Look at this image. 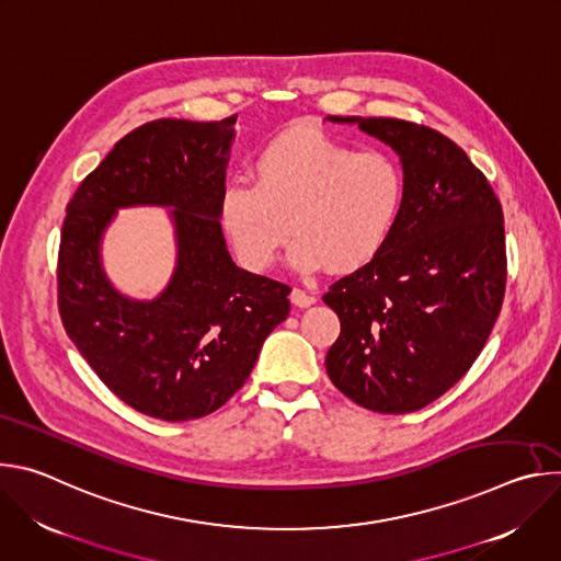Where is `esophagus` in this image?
Masks as SVG:
<instances>
[{
	"instance_id": "34e87169",
	"label": "esophagus",
	"mask_w": 561,
	"mask_h": 561,
	"mask_svg": "<svg viewBox=\"0 0 561 561\" xmlns=\"http://www.w3.org/2000/svg\"><path fill=\"white\" fill-rule=\"evenodd\" d=\"M290 301H293L297 308H308V306H312L317 299H314L312 295L304 293L301 288H293V290H290Z\"/></svg>"
}]
</instances>
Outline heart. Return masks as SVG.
<instances>
[{
	"label": "heart",
	"mask_w": 561,
	"mask_h": 561,
	"mask_svg": "<svg viewBox=\"0 0 561 561\" xmlns=\"http://www.w3.org/2000/svg\"><path fill=\"white\" fill-rule=\"evenodd\" d=\"M253 182L228 184L219 199L221 226L251 271L275 262L288 224L295 271H357L388 244L407 199L404 169L390 152L355 150L322 133H288L266 144Z\"/></svg>",
	"instance_id": "obj_1"
}]
</instances>
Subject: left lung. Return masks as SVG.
Returning a JSON list of instances; mask_svg holds the SVG:
<instances>
[{
    "mask_svg": "<svg viewBox=\"0 0 561 561\" xmlns=\"http://www.w3.org/2000/svg\"><path fill=\"white\" fill-rule=\"evenodd\" d=\"M357 124L402 162L407 199L381 253L324 295L342 333L327 355L331 381L388 415L420 411L482 353L506 288L504 215L489 180L442 133L392 117Z\"/></svg>",
    "mask_w": 561,
    "mask_h": 561,
    "instance_id": "1",
    "label": "left lung"
}]
</instances>
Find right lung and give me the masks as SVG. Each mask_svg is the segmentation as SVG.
Wrapping results in <instances>:
<instances>
[{"label": "right lung", "mask_w": 561, "mask_h": 561, "mask_svg": "<svg viewBox=\"0 0 561 561\" xmlns=\"http://www.w3.org/2000/svg\"><path fill=\"white\" fill-rule=\"evenodd\" d=\"M234 119H154L124 139L72 195L57 288L70 342L130 409L164 422L210 415L244 386L290 312L286 284L239 268L219 224ZM169 207L176 268L152 300L122 294L101 247L116 210Z\"/></svg>", "instance_id": "obj_1"}]
</instances>
